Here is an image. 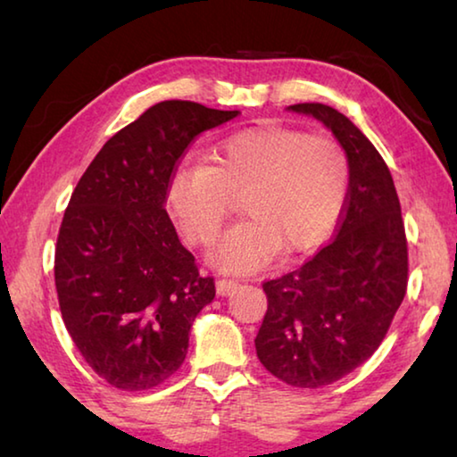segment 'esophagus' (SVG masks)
I'll return each mask as SVG.
<instances>
[{
    "instance_id": "34e87169",
    "label": "esophagus",
    "mask_w": 457,
    "mask_h": 457,
    "mask_svg": "<svg viewBox=\"0 0 457 457\" xmlns=\"http://www.w3.org/2000/svg\"><path fill=\"white\" fill-rule=\"evenodd\" d=\"M237 282L236 280H226V278H221V280L215 282V290H218L220 296H229L231 292L237 288Z\"/></svg>"
}]
</instances>
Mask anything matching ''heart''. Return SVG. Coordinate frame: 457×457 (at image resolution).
<instances>
[{
    "mask_svg": "<svg viewBox=\"0 0 457 457\" xmlns=\"http://www.w3.org/2000/svg\"><path fill=\"white\" fill-rule=\"evenodd\" d=\"M349 191V161L324 137L282 127L231 135L207 163L175 169L167 183V210L197 245L212 244L239 195L244 221L212 252L229 272H252L284 253L320 244L335 228Z\"/></svg>",
    "mask_w": 457,
    "mask_h": 457,
    "instance_id": "obj_1",
    "label": "heart"
}]
</instances>
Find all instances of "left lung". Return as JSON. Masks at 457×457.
I'll use <instances>...</instances> for the list:
<instances>
[{"instance_id":"8db88e82","label":"left lung","mask_w":457,"mask_h":457,"mask_svg":"<svg viewBox=\"0 0 457 457\" xmlns=\"http://www.w3.org/2000/svg\"><path fill=\"white\" fill-rule=\"evenodd\" d=\"M288 111L335 135L349 161V191L335 239L298 270L264 282L268 311L256 353L280 381L319 389L381 345L407 290V239L395 183L373 143L332 106Z\"/></svg>"}]
</instances>
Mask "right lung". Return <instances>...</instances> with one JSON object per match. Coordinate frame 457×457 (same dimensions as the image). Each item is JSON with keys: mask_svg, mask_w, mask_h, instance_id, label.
<instances>
[{"mask_svg": "<svg viewBox=\"0 0 457 457\" xmlns=\"http://www.w3.org/2000/svg\"><path fill=\"white\" fill-rule=\"evenodd\" d=\"M165 100L108 138L62 220L54 278L62 319L95 373L153 389L183 365L189 332L215 298L165 210L169 177L193 138L236 119Z\"/></svg>", "mask_w": 457, "mask_h": 457, "instance_id": "add662e5", "label": "right lung"}]
</instances>
